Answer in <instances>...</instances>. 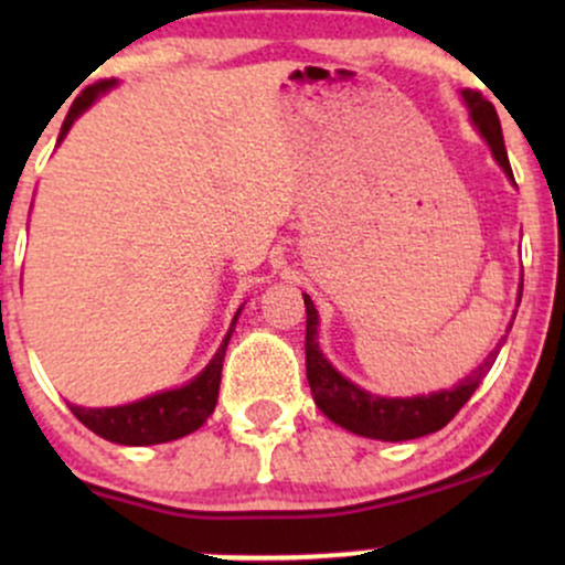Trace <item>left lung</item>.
<instances>
[{"mask_svg": "<svg viewBox=\"0 0 565 565\" xmlns=\"http://www.w3.org/2000/svg\"><path fill=\"white\" fill-rule=\"evenodd\" d=\"M465 103L470 106L472 121H476V127L481 129L486 142L491 146L494 159L512 178L510 159L502 140V127H499V116L494 111V106H491L481 93H468V89H465ZM302 300L305 313H308V327H305V366H308V382L310 391H313L316 406H319L332 423L355 433V436L377 440H412L427 436V433L440 430V427L451 423L454 414H457L459 408L468 404L470 395L476 393V387L481 385L486 374H489V369L494 366L497 361L499 350H494L470 377H465L459 385H454L451 391L417 395V398H382V395L366 393L361 391V387H355L353 382H348L327 359H323L319 342H316V334H319V329H316L319 327V313H316L308 295H302Z\"/></svg>", "mask_w": 565, "mask_h": 565, "instance_id": "obj_1", "label": "left lung"}]
</instances>
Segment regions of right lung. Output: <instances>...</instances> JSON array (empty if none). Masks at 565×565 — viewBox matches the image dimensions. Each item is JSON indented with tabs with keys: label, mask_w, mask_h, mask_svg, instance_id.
Returning a JSON list of instances; mask_svg holds the SVG:
<instances>
[{
	"label": "right lung",
	"mask_w": 565,
	"mask_h": 565,
	"mask_svg": "<svg viewBox=\"0 0 565 565\" xmlns=\"http://www.w3.org/2000/svg\"><path fill=\"white\" fill-rule=\"evenodd\" d=\"M111 84L114 79H103L93 84V87H87L79 97H76L74 106H71V111L66 116V121H63L61 138L57 140H63V135H66L68 127L74 125L76 116H79L84 108H89V103H93L100 93H106ZM231 332L225 334L223 345H220L215 359L210 361V366H206L196 380L188 382L185 387L151 395V398L135 401V404H127V406H111V408L71 406V412H74V417L79 419L82 425H87L89 430L97 433L100 438L111 440V444L151 446V444H167V440L183 438L188 433L199 430V427L206 423V417L215 412L217 393H220V374H223V359H225V348H228Z\"/></svg>",
	"instance_id": "1"
}]
</instances>
